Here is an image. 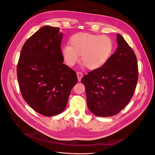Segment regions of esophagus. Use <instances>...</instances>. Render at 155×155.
Wrapping results in <instances>:
<instances>
[{
    "label": "esophagus",
    "mask_w": 155,
    "mask_h": 155,
    "mask_svg": "<svg viewBox=\"0 0 155 155\" xmlns=\"http://www.w3.org/2000/svg\"><path fill=\"white\" fill-rule=\"evenodd\" d=\"M77 74V77H78V81H79L81 80V79L82 78V77L83 76V74L81 72H78L76 73Z\"/></svg>",
    "instance_id": "34e87169"
}]
</instances>
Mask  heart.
<instances>
[{"mask_svg": "<svg viewBox=\"0 0 155 155\" xmlns=\"http://www.w3.org/2000/svg\"><path fill=\"white\" fill-rule=\"evenodd\" d=\"M69 45L61 48L64 61L68 66L73 67L81 56V61L90 70L102 67L109 61L114 50L110 37L89 33L75 34L69 39Z\"/></svg>", "mask_w": 155, "mask_h": 155, "instance_id": "obj_1", "label": "heart"}]
</instances>
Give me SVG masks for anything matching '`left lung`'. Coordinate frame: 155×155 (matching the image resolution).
Instances as JSON below:
<instances>
[{"instance_id":"left-lung-1","label":"left lung","mask_w":155,"mask_h":155,"mask_svg":"<svg viewBox=\"0 0 155 155\" xmlns=\"http://www.w3.org/2000/svg\"><path fill=\"white\" fill-rule=\"evenodd\" d=\"M117 43L116 51L104 66L81 80L85 87L88 109L97 116L119 113L129 103L137 84L138 68L134 51L118 34Z\"/></svg>"}]
</instances>
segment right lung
<instances>
[{
	"label": "right lung",
	"instance_id": "add662e5",
	"mask_svg": "<svg viewBox=\"0 0 155 155\" xmlns=\"http://www.w3.org/2000/svg\"><path fill=\"white\" fill-rule=\"evenodd\" d=\"M59 28L45 26L23 45L17 64V79L25 101L46 116L59 114L78 82L75 71L63 64Z\"/></svg>",
	"mask_w": 155,
	"mask_h": 155
}]
</instances>
